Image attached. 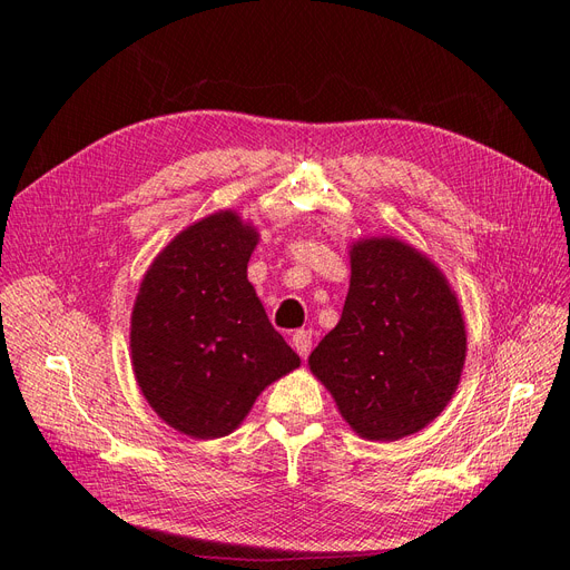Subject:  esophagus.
I'll return each instance as SVG.
<instances>
[{"instance_id":"esophagus-1","label":"esophagus","mask_w":570,"mask_h":570,"mask_svg":"<svg viewBox=\"0 0 570 570\" xmlns=\"http://www.w3.org/2000/svg\"><path fill=\"white\" fill-rule=\"evenodd\" d=\"M312 342H314L312 331H297L295 335H292V347L297 350V354H299L302 358H306L308 352H312Z\"/></svg>"}]
</instances>
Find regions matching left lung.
<instances>
[{
  "mask_svg": "<svg viewBox=\"0 0 570 570\" xmlns=\"http://www.w3.org/2000/svg\"><path fill=\"white\" fill-rule=\"evenodd\" d=\"M350 264L340 323L308 368L354 433L394 442L450 404L465 361V323L444 273L402 239H356Z\"/></svg>",
  "mask_w": 570,
  "mask_h": 570,
  "instance_id": "1",
  "label": "left lung"
}]
</instances>
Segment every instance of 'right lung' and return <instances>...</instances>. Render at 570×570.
<instances>
[{
	"label": "right lung",
	"mask_w": 570,
	"mask_h": 570,
	"mask_svg": "<svg viewBox=\"0 0 570 570\" xmlns=\"http://www.w3.org/2000/svg\"><path fill=\"white\" fill-rule=\"evenodd\" d=\"M256 243L235 212L206 216L159 252L135 297V381L161 421L195 440L230 435L299 366L247 281Z\"/></svg>",
	"instance_id": "1"
}]
</instances>
